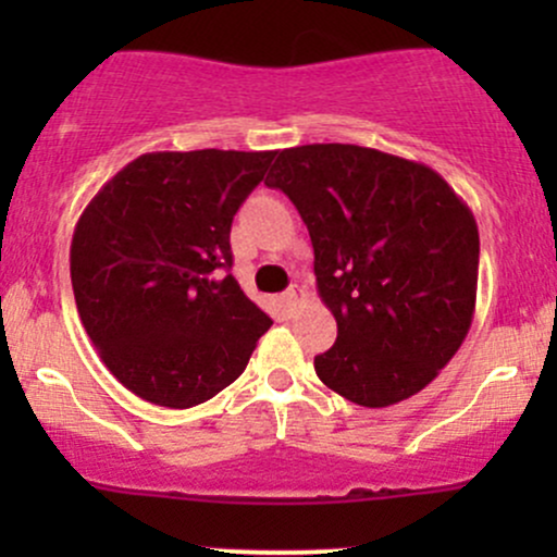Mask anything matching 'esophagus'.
<instances>
[{
	"instance_id": "34e87169",
	"label": "esophagus",
	"mask_w": 557,
	"mask_h": 557,
	"mask_svg": "<svg viewBox=\"0 0 557 557\" xmlns=\"http://www.w3.org/2000/svg\"><path fill=\"white\" fill-rule=\"evenodd\" d=\"M283 300H285V306H287V309H290V311H296L298 306L304 304V300H306V290H304V287H300V285H290V287H287V290H285Z\"/></svg>"
}]
</instances>
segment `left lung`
Returning a JSON list of instances; mask_svg holds the SVG:
<instances>
[{"label": "left lung", "mask_w": 557, "mask_h": 557, "mask_svg": "<svg viewBox=\"0 0 557 557\" xmlns=\"http://www.w3.org/2000/svg\"><path fill=\"white\" fill-rule=\"evenodd\" d=\"M264 183L309 227L337 322L319 380L367 408L424 389L474 319L479 230L463 198L426 164L356 144L283 149Z\"/></svg>", "instance_id": "left-lung-1"}]
</instances>
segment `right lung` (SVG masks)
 I'll return each instance as SVG.
<instances>
[{
    "label": "right lung",
    "instance_id": "obj_1",
    "mask_svg": "<svg viewBox=\"0 0 557 557\" xmlns=\"http://www.w3.org/2000/svg\"><path fill=\"white\" fill-rule=\"evenodd\" d=\"M277 151H151L83 209L70 277L101 361L138 398L190 408L243 374L272 319L233 274L230 225Z\"/></svg>",
    "mask_w": 557,
    "mask_h": 557
}]
</instances>
